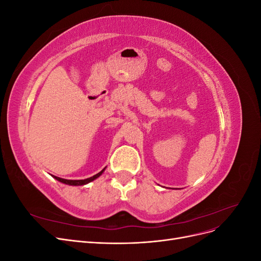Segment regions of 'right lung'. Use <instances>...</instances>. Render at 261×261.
<instances>
[{
    "label": "right lung",
    "mask_w": 261,
    "mask_h": 261,
    "mask_svg": "<svg viewBox=\"0 0 261 261\" xmlns=\"http://www.w3.org/2000/svg\"><path fill=\"white\" fill-rule=\"evenodd\" d=\"M105 170H106V168L102 170V171H100L98 174H96V175H93V176H91V177H89V178H85V179H65V178H61V177H58V176H54V175H52L55 179L57 180H59V181H61V183H63V184H66V185H70V186H81V185H86V184H88V183H90V181H92V180H94L96 178H98L100 175H102V173L105 172Z\"/></svg>",
    "instance_id": "right-lung-1"
}]
</instances>
